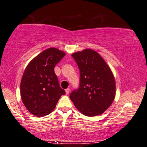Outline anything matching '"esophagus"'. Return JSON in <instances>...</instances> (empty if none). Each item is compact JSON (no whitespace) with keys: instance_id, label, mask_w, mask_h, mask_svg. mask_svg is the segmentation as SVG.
Segmentation results:
<instances>
[{"instance_id":"34e87169","label":"esophagus","mask_w":147,"mask_h":147,"mask_svg":"<svg viewBox=\"0 0 147 147\" xmlns=\"http://www.w3.org/2000/svg\"><path fill=\"white\" fill-rule=\"evenodd\" d=\"M65 91H66V94H68L69 93V92H70V88H67V89L65 90Z\"/></svg>"}]
</instances>
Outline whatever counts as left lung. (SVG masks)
I'll use <instances>...</instances> for the list:
<instances>
[{
  "label": "left lung",
  "instance_id": "1",
  "mask_svg": "<svg viewBox=\"0 0 147 147\" xmlns=\"http://www.w3.org/2000/svg\"><path fill=\"white\" fill-rule=\"evenodd\" d=\"M80 71L78 88L70 94L76 109L88 117L102 114L115 96L114 76L98 53L91 49L72 55Z\"/></svg>",
  "mask_w": 147,
  "mask_h": 147
}]
</instances>
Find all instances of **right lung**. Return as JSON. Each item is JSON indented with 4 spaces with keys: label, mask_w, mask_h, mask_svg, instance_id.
Instances as JSON below:
<instances>
[{
    "label": "right lung",
    "mask_w": 147,
    "mask_h": 147,
    "mask_svg": "<svg viewBox=\"0 0 147 147\" xmlns=\"http://www.w3.org/2000/svg\"><path fill=\"white\" fill-rule=\"evenodd\" d=\"M65 53L55 48L47 49L30 62L20 82L22 102L36 117H44L55 109L66 92L60 86L54 71Z\"/></svg>",
    "instance_id": "1"
}]
</instances>
